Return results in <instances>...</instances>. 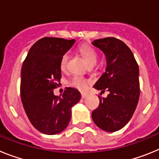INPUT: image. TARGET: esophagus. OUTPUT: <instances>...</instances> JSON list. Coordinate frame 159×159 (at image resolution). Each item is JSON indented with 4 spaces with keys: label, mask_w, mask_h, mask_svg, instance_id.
Returning a JSON list of instances; mask_svg holds the SVG:
<instances>
[{
    "label": "esophagus",
    "mask_w": 159,
    "mask_h": 159,
    "mask_svg": "<svg viewBox=\"0 0 159 159\" xmlns=\"http://www.w3.org/2000/svg\"><path fill=\"white\" fill-rule=\"evenodd\" d=\"M88 96V94L85 93V92H82L81 93V97H82V99H84V98H86Z\"/></svg>",
    "instance_id": "34e87169"
}]
</instances>
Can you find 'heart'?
Returning a JSON list of instances; mask_svg holds the SVG:
<instances>
[{
	"mask_svg": "<svg viewBox=\"0 0 159 159\" xmlns=\"http://www.w3.org/2000/svg\"><path fill=\"white\" fill-rule=\"evenodd\" d=\"M80 52L81 53V55L90 65L93 66L96 64L97 60H98V54L93 48L88 45H84L80 48ZM68 60H69V54L65 53V54L63 55L60 64V69L62 71H64L67 68ZM88 80L83 78V77L77 76V75L73 77L69 82L70 86L78 90H80V91H84V90L86 89L87 87H88Z\"/></svg>",
	"mask_w": 159,
	"mask_h": 159,
	"instance_id": "b5f03b06",
	"label": "heart"
}]
</instances>
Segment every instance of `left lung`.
Returning <instances> with one entry per match:
<instances>
[{"label":"left lung","instance_id":"left-lung-1","mask_svg":"<svg viewBox=\"0 0 159 159\" xmlns=\"http://www.w3.org/2000/svg\"><path fill=\"white\" fill-rule=\"evenodd\" d=\"M92 43L104 53L107 60L106 71L94 88L110 92L107 98L99 96V105L92 111V119L105 131H117L130 121L138 105L139 65L131 50L119 39L107 37Z\"/></svg>","mask_w":159,"mask_h":159}]
</instances>
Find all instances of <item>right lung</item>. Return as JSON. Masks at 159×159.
<instances>
[{
  "mask_svg": "<svg viewBox=\"0 0 159 159\" xmlns=\"http://www.w3.org/2000/svg\"><path fill=\"white\" fill-rule=\"evenodd\" d=\"M75 40L43 37L32 46L21 67L20 98L32 126L45 134H57L67 127L71 107L81 99L77 89L66 88L62 97L54 95L61 78L63 55Z\"/></svg>",
  "mask_w": 159,
  "mask_h": 159,
  "instance_id": "add662e5",
  "label": "right lung"
}]
</instances>
